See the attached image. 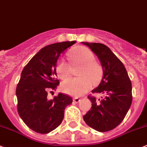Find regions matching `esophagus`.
<instances>
[{
  "instance_id": "1",
  "label": "esophagus",
  "mask_w": 147,
  "mask_h": 147,
  "mask_svg": "<svg viewBox=\"0 0 147 147\" xmlns=\"http://www.w3.org/2000/svg\"><path fill=\"white\" fill-rule=\"evenodd\" d=\"M80 99L79 98H78V97H75V98H73V101H74V102H80Z\"/></svg>"
}]
</instances>
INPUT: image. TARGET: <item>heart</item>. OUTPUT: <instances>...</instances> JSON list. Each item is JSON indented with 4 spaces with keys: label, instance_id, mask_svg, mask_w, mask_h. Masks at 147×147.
Masks as SVG:
<instances>
[{
    "label": "heart",
    "instance_id": "1",
    "mask_svg": "<svg viewBox=\"0 0 147 147\" xmlns=\"http://www.w3.org/2000/svg\"><path fill=\"white\" fill-rule=\"evenodd\" d=\"M74 64L80 66L77 72L78 78H68L61 84V90L65 93L74 96H80L90 90L94 83L100 80L102 68L95 62L93 53L85 47H78L69 54ZM72 67L64 59H60L56 67L58 76L62 79L67 78L71 73Z\"/></svg>",
    "mask_w": 147,
    "mask_h": 147
}]
</instances>
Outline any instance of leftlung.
Listing matches in <instances>:
<instances>
[{
    "mask_svg": "<svg viewBox=\"0 0 147 147\" xmlns=\"http://www.w3.org/2000/svg\"><path fill=\"white\" fill-rule=\"evenodd\" d=\"M82 44L98 56L103 69L101 82L92 91L102 96L98 100L95 97L88 95L92 107L83 119L98 131H108L121 123L131 105V82L123 64L108 47L100 43Z\"/></svg>",
    "mask_w": 147,
    "mask_h": 147,
    "instance_id": "obj_1",
    "label": "left lung"
}]
</instances>
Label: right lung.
I'll return each instance as SVG.
<instances>
[{
  "label": "right lung",
  "instance_id": "add662e5",
  "mask_svg": "<svg viewBox=\"0 0 147 147\" xmlns=\"http://www.w3.org/2000/svg\"><path fill=\"white\" fill-rule=\"evenodd\" d=\"M75 41L48 45L36 54L23 69L16 87L17 110L20 117L31 130L47 134L57 128L64 119L65 109L72 98L59 93L48 100V92L59 84L56 78L57 61L62 52Z\"/></svg>",
  "mask_w": 147,
  "mask_h": 147
}]
</instances>
